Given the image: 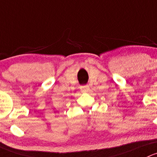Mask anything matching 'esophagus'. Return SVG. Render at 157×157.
Returning a JSON list of instances; mask_svg holds the SVG:
<instances>
[{
    "instance_id": "1",
    "label": "esophagus",
    "mask_w": 157,
    "mask_h": 157,
    "mask_svg": "<svg viewBox=\"0 0 157 157\" xmlns=\"http://www.w3.org/2000/svg\"><path fill=\"white\" fill-rule=\"evenodd\" d=\"M80 89L82 90V92H88L90 90L89 85H82V86L80 87Z\"/></svg>"
}]
</instances>
